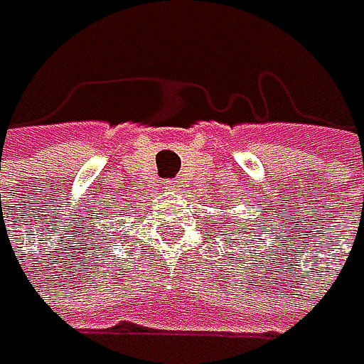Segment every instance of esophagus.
Here are the masks:
<instances>
[{
  "label": "esophagus",
  "instance_id": "obj_1",
  "mask_svg": "<svg viewBox=\"0 0 364 364\" xmlns=\"http://www.w3.org/2000/svg\"><path fill=\"white\" fill-rule=\"evenodd\" d=\"M164 185H166L168 189H177V187H179V181H177V179H168V181H164Z\"/></svg>",
  "mask_w": 364,
  "mask_h": 364
}]
</instances>
